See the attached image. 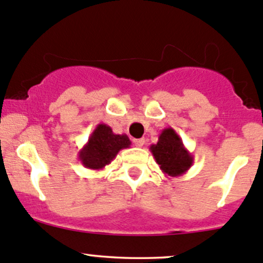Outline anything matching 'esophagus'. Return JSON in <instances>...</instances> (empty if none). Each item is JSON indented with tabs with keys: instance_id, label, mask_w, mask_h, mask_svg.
<instances>
[{
	"instance_id": "34e87169",
	"label": "esophagus",
	"mask_w": 263,
	"mask_h": 263,
	"mask_svg": "<svg viewBox=\"0 0 263 263\" xmlns=\"http://www.w3.org/2000/svg\"><path fill=\"white\" fill-rule=\"evenodd\" d=\"M135 146L137 147H142L144 144V138H137V140H134Z\"/></svg>"
}]
</instances>
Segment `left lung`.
Here are the masks:
<instances>
[{
  "mask_svg": "<svg viewBox=\"0 0 263 263\" xmlns=\"http://www.w3.org/2000/svg\"><path fill=\"white\" fill-rule=\"evenodd\" d=\"M149 151L165 177L183 176L194 162V157L184 147L182 138L172 127L163 129L158 142L151 144Z\"/></svg>",
  "mask_w": 263,
  "mask_h": 263,
  "instance_id": "1",
  "label": "left lung"
}]
</instances>
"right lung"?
Instances as JSON below:
<instances>
[{"label":"right lung","instance_id":"1","mask_svg":"<svg viewBox=\"0 0 263 263\" xmlns=\"http://www.w3.org/2000/svg\"><path fill=\"white\" fill-rule=\"evenodd\" d=\"M131 146L127 135H116L105 123H99L78 157L85 168L92 171L104 170L114 161L117 153Z\"/></svg>","mask_w":263,"mask_h":263}]
</instances>
